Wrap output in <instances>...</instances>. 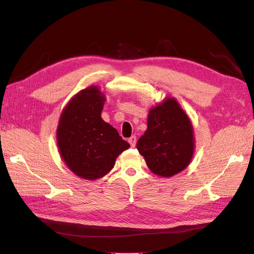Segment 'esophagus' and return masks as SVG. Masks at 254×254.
<instances>
[{
    "label": "esophagus",
    "mask_w": 254,
    "mask_h": 254,
    "mask_svg": "<svg viewBox=\"0 0 254 254\" xmlns=\"http://www.w3.org/2000/svg\"><path fill=\"white\" fill-rule=\"evenodd\" d=\"M128 142H129V144H130V146H131V147H134L135 143H136V136L135 135H131L128 139Z\"/></svg>",
    "instance_id": "obj_1"
}]
</instances>
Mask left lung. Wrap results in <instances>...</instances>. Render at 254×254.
<instances>
[{
  "mask_svg": "<svg viewBox=\"0 0 254 254\" xmlns=\"http://www.w3.org/2000/svg\"><path fill=\"white\" fill-rule=\"evenodd\" d=\"M136 148L157 176L170 178L189 166L195 151L194 128L175 97L168 96L151 107L147 129Z\"/></svg>",
  "mask_w": 254,
  "mask_h": 254,
  "instance_id": "1",
  "label": "left lung"
}]
</instances>
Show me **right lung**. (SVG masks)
Wrapping results in <instances>:
<instances>
[{"label": "right lung", "instance_id": "right-lung-1", "mask_svg": "<svg viewBox=\"0 0 254 254\" xmlns=\"http://www.w3.org/2000/svg\"><path fill=\"white\" fill-rule=\"evenodd\" d=\"M106 95L98 86L76 93L61 111L56 130L58 150L73 174L97 180L108 174L130 145L102 119Z\"/></svg>", "mask_w": 254, "mask_h": 254}]
</instances>
